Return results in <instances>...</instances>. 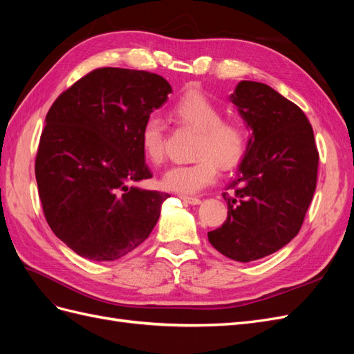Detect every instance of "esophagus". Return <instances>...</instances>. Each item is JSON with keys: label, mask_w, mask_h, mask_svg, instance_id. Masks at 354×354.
<instances>
[{"label": "esophagus", "mask_w": 354, "mask_h": 354, "mask_svg": "<svg viewBox=\"0 0 354 354\" xmlns=\"http://www.w3.org/2000/svg\"><path fill=\"white\" fill-rule=\"evenodd\" d=\"M180 199L189 203V205H199L201 199L199 198H192V196H186V195H180Z\"/></svg>", "instance_id": "34e87169"}]
</instances>
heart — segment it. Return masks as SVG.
<instances>
[{
  "instance_id": "obj_1",
  "label": "heart",
  "mask_w": 354,
  "mask_h": 354,
  "mask_svg": "<svg viewBox=\"0 0 354 354\" xmlns=\"http://www.w3.org/2000/svg\"><path fill=\"white\" fill-rule=\"evenodd\" d=\"M171 115L181 125L198 131L192 164L168 168L160 186L181 195H194L217 177V164L223 169L236 167L248 145V131L234 118H223L220 106L198 88L185 91L174 102ZM165 122L158 115H149L140 128V146L145 156L158 165L165 158Z\"/></svg>"
}]
</instances>
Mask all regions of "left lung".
I'll return each mask as SVG.
<instances>
[{
  "label": "left lung",
  "mask_w": 354,
  "mask_h": 354,
  "mask_svg": "<svg viewBox=\"0 0 354 354\" xmlns=\"http://www.w3.org/2000/svg\"><path fill=\"white\" fill-rule=\"evenodd\" d=\"M230 102L251 136L238 174L224 194L227 218L209 243L241 263L263 259L291 242L313 199L319 153L304 112L272 87L241 81Z\"/></svg>",
  "instance_id": "8db88e82"
}]
</instances>
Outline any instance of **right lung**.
I'll list each match as a JSON object with an SVG mask.
<instances>
[{
    "mask_svg": "<svg viewBox=\"0 0 354 354\" xmlns=\"http://www.w3.org/2000/svg\"><path fill=\"white\" fill-rule=\"evenodd\" d=\"M173 91L146 71L100 68L53 103L35 159L44 216L78 255L113 261L140 245L169 198L131 186L151 178L140 128Z\"/></svg>",
    "mask_w": 354,
    "mask_h": 354,
    "instance_id": "1",
    "label": "right lung"
}]
</instances>
